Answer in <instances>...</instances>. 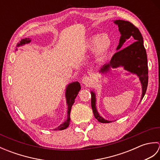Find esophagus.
Here are the masks:
<instances>
[{
  "instance_id": "1",
  "label": "esophagus",
  "mask_w": 160,
  "mask_h": 160,
  "mask_svg": "<svg viewBox=\"0 0 160 160\" xmlns=\"http://www.w3.org/2000/svg\"><path fill=\"white\" fill-rule=\"evenodd\" d=\"M82 83L84 84H85V85H89V84L91 83V82H92V80H91V78L89 77V76H84L83 78H82Z\"/></svg>"
}]
</instances>
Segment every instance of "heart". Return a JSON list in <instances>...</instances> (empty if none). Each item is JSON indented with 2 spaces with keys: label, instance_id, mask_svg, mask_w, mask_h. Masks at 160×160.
<instances>
[{
  "label": "heart",
  "instance_id": "1",
  "mask_svg": "<svg viewBox=\"0 0 160 160\" xmlns=\"http://www.w3.org/2000/svg\"><path fill=\"white\" fill-rule=\"evenodd\" d=\"M111 43V39L107 33L96 34L91 36L89 38L87 48L94 50L97 56H102L110 49Z\"/></svg>",
  "mask_w": 160,
  "mask_h": 160
}]
</instances>
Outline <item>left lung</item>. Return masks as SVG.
<instances>
[{
  "label": "left lung",
  "instance_id": "left-lung-1",
  "mask_svg": "<svg viewBox=\"0 0 160 160\" xmlns=\"http://www.w3.org/2000/svg\"><path fill=\"white\" fill-rule=\"evenodd\" d=\"M114 22L118 25L119 31L121 33L120 42L117 47L118 52L111 58L109 63L104 64L101 69L100 72H107L111 67L116 68L122 66L129 72L137 74L140 78L142 87V100L147 91L148 81L147 55L143 45V37L138 28L130 22L117 20ZM129 38L132 39L134 42L122 49L123 44ZM91 93V107L95 118L101 123L111 122V121L104 120L98 113L96 107V95L93 91Z\"/></svg>",
  "mask_w": 160,
  "mask_h": 160
}]
</instances>
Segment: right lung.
<instances>
[{
  "instance_id": "1",
  "label": "right lung",
  "mask_w": 160,
  "mask_h": 160,
  "mask_svg": "<svg viewBox=\"0 0 160 160\" xmlns=\"http://www.w3.org/2000/svg\"><path fill=\"white\" fill-rule=\"evenodd\" d=\"M31 42V40L29 38H25L22 39L20 41V43L18 44L17 46L25 45L27 43H29ZM81 89L80 84L78 82H73L68 85L67 90H66V98H67V102L68 104V110H67V120L64 122L63 124L59 126L58 127L54 129V130H64V129L67 128L69 127L70 123V112L71 107H72L73 104L75 102V99H76V96H78V93L79 92Z\"/></svg>"
}]
</instances>
